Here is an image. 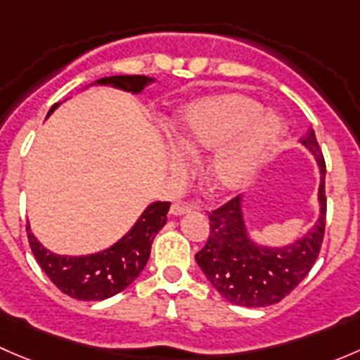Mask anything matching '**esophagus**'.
<instances>
[{
	"instance_id": "esophagus-1",
	"label": "esophagus",
	"mask_w": 360,
	"mask_h": 360,
	"mask_svg": "<svg viewBox=\"0 0 360 360\" xmlns=\"http://www.w3.org/2000/svg\"><path fill=\"white\" fill-rule=\"evenodd\" d=\"M193 210V205H184V203H174L172 207H170V214L172 216H183V214H188Z\"/></svg>"
}]
</instances>
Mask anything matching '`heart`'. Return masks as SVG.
I'll use <instances>...</instances> for the list:
<instances>
[{
	"label": "heart",
	"instance_id": "heart-1",
	"mask_svg": "<svg viewBox=\"0 0 360 360\" xmlns=\"http://www.w3.org/2000/svg\"><path fill=\"white\" fill-rule=\"evenodd\" d=\"M284 122L248 94L226 92L186 104L170 125L177 153L170 158L174 176L188 170L184 157L212 151L205 181L216 193H235L254 179L257 170L281 143Z\"/></svg>",
	"mask_w": 360,
	"mask_h": 360
}]
</instances>
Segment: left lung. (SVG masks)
<instances>
[{
	"instance_id": "obj_1",
	"label": "left lung",
	"mask_w": 360,
	"mask_h": 360,
	"mask_svg": "<svg viewBox=\"0 0 360 360\" xmlns=\"http://www.w3.org/2000/svg\"><path fill=\"white\" fill-rule=\"evenodd\" d=\"M301 144L317 160L321 172L319 217L303 237L281 248L257 244L245 224L244 197L209 214V238L195 259L207 281L230 303L250 308L278 303L307 277L319 257L326 228V162L314 130H308Z\"/></svg>"
}]
</instances>
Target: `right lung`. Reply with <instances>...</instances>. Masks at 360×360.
Wrapping results in <instances>:
<instances>
[{
	"instance_id": "1",
	"label": "right lung",
	"mask_w": 360,
	"mask_h": 360,
	"mask_svg": "<svg viewBox=\"0 0 360 360\" xmlns=\"http://www.w3.org/2000/svg\"><path fill=\"white\" fill-rule=\"evenodd\" d=\"M155 83L144 75H118L96 79L90 85H110L125 92L141 94ZM59 104L50 108L49 118ZM170 202H153L144 209L134 226L111 248L86 256H60L52 252L32 235L27 223V238L36 261L50 281L64 294L82 301H103L129 288L150 259L155 235L165 226Z\"/></svg>"
}]
</instances>
